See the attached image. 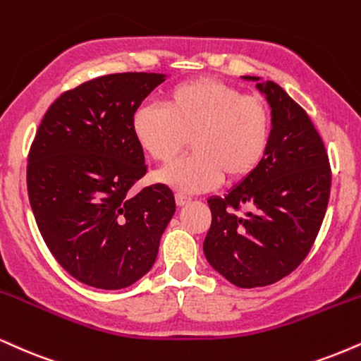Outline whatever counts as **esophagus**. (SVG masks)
<instances>
[{"instance_id":"esophagus-1","label":"esophagus","mask_w":361,"mask_h":361,"mask_svg":"<svg viewBox=\"0 0 361 361\" xmlns=\"http://www.w3.org/2000/svg\"><path fill=\"white\" fill-rule=\"evenodd\" d=\"M190 202H192V198H190V197H186V195H183V193H176V203H178V207L188 205Z\"/></svg>"}]
</instances>
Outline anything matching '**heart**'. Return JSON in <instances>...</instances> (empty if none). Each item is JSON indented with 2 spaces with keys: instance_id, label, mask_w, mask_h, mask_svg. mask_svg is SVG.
Segmentation results:
<instances>
[{
  "instance_id": "heart-1",
  "label": "heart",
  "mask_w": 361,
  "mask_h": 361,
  "mask_svg": "<svg viewBox=\"0 0 361 361\" xmlns=\"http://www.w3.org/2000/svg\"><path fill=\"white\" fill-rule=\"evenodd\" d=\"M163 106L139 107L133 131L142 149L159 163H171L192 139L195 153L158 175L178 192H207L224 176L228 183H240L266 159L272 114L257 95L202 77L171 87Z\"/></svg>"
}]
</instances>
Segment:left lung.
<instances>
[{
    "label": "left lung",
    "mask_w": 361,
    "mask_h": 361,
    "mask_svg": "<svg viewBox=\"0 0 361 361\" xmlns=\"http://www.w3.org/2000/svg\"><path fill=\"white\" fill-rule=\"evenodd\" d=\"M257 89L272 109L269 153L228 195L208 200L212 225L203 242L210 266L244 289L274 284L306 259L331 190L326 147L306 111L276 82Z\"/></svg>",
    "instance_id": "8db88e82"
}]
</instances>
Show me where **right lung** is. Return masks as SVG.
Returning a JSON list of instances; mask_svg holds the SVG:
<instances>
[{"instance_id":"right-lung-1","label":"right lung","mask_w":361,"mask_h":361,"mask_svg":"<svg viewBox=\"0 0 361 361\" xmlns=\"http://www.w3.org/2000/svg\"><path fill=\"white\" fill-rule=\"evenodd\" d=\"M164 75L111 73L65 90L49 107L28 153L30 205L51 255L77 281L123 289L153 267L176 210L147 173L133 117Z\"/></svg>"}]
</instances>
